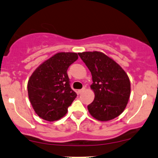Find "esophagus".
Here are the masks:
<instances>
[{
    "label": "esophagus",
    "instance_id": "obj_1",
    "mask_svg": "<svg viewBox=\"0 0 158 158\" xmlns=\"http://www.w3.org/2000/svg\"><path fill=\"white\" fill-rule=\"evenodd\" d=\"M85 90V87H84V88H82L81 89H79V90H78V93H79V94L82 93Z\"/></svg>",
    "mask_w": 158,
    "mask_h": 158
}]
</instances>
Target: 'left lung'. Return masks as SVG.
<instances>
[{
  "instance_id": "1",
  "label": "left lung",
  "mask_w": 158,
  "mask_h": 158,
  "mask_svg": "<svg viewBox=\"0 0 158 158\" xmlns=\"http://www.w3.org/2000/svg\"><path fill=\"white\" fill-rule=\"evenodd\" d=\"M79 57L91 72L90 88L95 98L87 109L91 116L101 122L120 115L128 102L131 81L118 63L101 52H83Z\"/></svg>"
}]
</instances>
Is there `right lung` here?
Returning a JSON list of instances; mask_svg holds the SVG:
<instances>
[{"label":"right lung","instance_id":"add662e5","mask_svg":"<svg viewBox=\"0 0 158 158\" xmlns=\"http://www.w3.org/2000/svg\"><path fill=\"white\" fill-rule=\"evenodd\" d=\"M77 59V53L57 52L39 65L30 77V102L41 119L49 122L61 119L77 98L70 87L67 70Z\"/></svg>","mask_w":158,"mask_h":158}]
</instances>
